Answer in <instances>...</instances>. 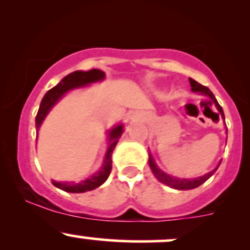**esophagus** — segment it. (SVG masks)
I'll return each mask as SVG.
<instances>
[{"label": "esophagus", "instance_id": "34e87169", "mask_svg": "<svg viewBox=\"0 0 250 250\" xmlns=\"http://www.w3.org/2000/svg\"><path fill=\"white\" fill-rule=\"evenodd\" d=\"M137 116H138V113H137V112H133L132 115H130V117H132V118H135V117H137Z\"/></svg>", "mask_w": 250, "mask_h": 250}]
</instances>
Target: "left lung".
<instances>
[{
  "mask_svg": "<svg viewBox=\"0 0 250 250\" xmlns=\"http://www.w3.org/2000/svg\"><path fill=\"white\" fill-rule=\"evenodd\" d=\"M188 81H190L191 90H192V92H195V93H198V94H202V95H206V97L210 98L211 102L215 104L216 109H218L219 112H220L221 117H223L224 121H225V116H224L223 107H221L220 105H219V103L216 102L215 97H214L213 93L209 90V88H207V87H204V85L200 84V83L196 82V81L192 80V78H190ZM226 133H228V129H226ZM226 139H228V138H226ZM220 163H221V161L218 163V166H216V167L214 168L213 170H210L209 173L204 174V175H202V176H198V178H195V179H180V178H175V176L169 175V174L165 173L162 169H160V168H158V166L156 165V162H155V160H153L152 155L148 152V165H150V168H151V170H152L153 175L157 178L158 181H161V183L165 184V185L170 186V188H176V190H192V188H198V186L202 185L203 183H206V181L208 180V179L210 178V176L216 172V169L219 168Z\"/></svg>",
  "mask_w": 250,
  "mask_h": 250,
  "instance_id": "obj_1",
  "label": "left lung"
}]
</instances>
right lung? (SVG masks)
Returning <instances> with one entry per match:
<instances>
[{
    "label": "right lung",
    "instance_id": "add662e5",
    "mask_svg": "<svg viewBox=\"0 0 250 250\" xmlns=\"http://www.w3.org/2000/svg\"><path fill=\"white\" fill-rule=\"evenodd\" d=\"M105 80V72H103L102 70L93 69L89 71H77L71 72L67 76H65L58 83L55 87H53L52 89H49L44 94L43 99H42L41 104H40L39 112L36 116V130L39 133L41 125L43 123L44 118L47 117V115L49 113V111L58 104L60 99L64 97L65 94H67L69 92L74 89H78V88L87 87V85L92 84V83L102 82ZM123 130H125V125L122 123L115 125L111 129L107 130V148L106 153H105L104 161H103V165L100 167V169L98 172H95L92 175L88 176L84 180L80 181V183H69V181H54L53 180V185L55 188H60L62 191H66V192H72V193H82L87 192V191H92L94 188H99L100 185L105 183L109 178L111 169H112V160H111V156H112V151L115 148L116 144L120 140L121 135L123 134Z\"/></svg>",
    "mask_w": 250,
    "mask_h": 250
}]
</instances>
